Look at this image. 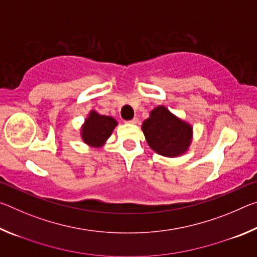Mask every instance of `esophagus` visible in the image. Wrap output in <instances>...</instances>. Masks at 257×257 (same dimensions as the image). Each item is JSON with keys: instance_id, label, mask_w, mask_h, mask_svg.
Instances as JSON below:
<instances>
[{"instance_id": "esophagus-1", "label": "esophagus", "mask_w": 257, "mask_h": 257, "mask_svg": "<svg viewBox=\"0 0 257 257\" xmlns=\"http://www.w3.org/2000/svg\"><path fill=\"white\" fill-rule=\"evenodd\" d=\"M128 123H133V124H136L137 122H138V118H134V119H132V120H129V121H127Z\"/></svg>"}]
</instances>
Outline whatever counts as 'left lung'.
I'll return each mask as SVG.
<instances>
[{
	"label": "left lung",
	"mask_w": 257,
	"mask_h": 257,
	"mask_svg": "<svg viewBox=\"0 0 257 257\" xmlns=\"http://www.w3.org/2000/svg\"><path fill=\"white\" fill-rule=\"evenodd\" d=\"M147 144L165 158H178L187 153L193 141V127L173 114L167 106L159 105L150 112L142 124Z\"/></svg>",
	"instance_id": "obj_1"
}]
</instances>
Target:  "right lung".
<instances>
[{
	"mask_svg": "<svg viewBox=\"0 0 257 257\" xmlns=\"http://www.w3.org/2000/svg\"><path fill=\"white\" fill-rule=\"evenodd\" d=\"M116 125L118 121L113 116L99 114L97 111L90 110L80 128V137L89 147L101 149Z\"/></svg>",
	"mask_w": 257,
	"mask_h": 257,
	"instance_id": "1",
	"label": "right lung"
}]
</instances>
